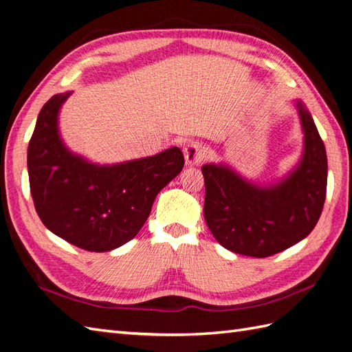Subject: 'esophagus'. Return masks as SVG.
<instances>
[{
    "label": "esophagus",
    "mask_w": 352,
    "mask_h": 352,
    "mask_svg": "<svg viewBox=\"0 0 352 352\" xmlns=\"http://www.w3.org/2000/svg\"><path fill=\"white\" fill-rule=\"evenodd\" d=\"M184 155H185V163L188 166H198L202 160L207 157V150L202 144L197 141H190L184 148Z\"/></svg>",
    "instance_id": "1"
}]
</instances>
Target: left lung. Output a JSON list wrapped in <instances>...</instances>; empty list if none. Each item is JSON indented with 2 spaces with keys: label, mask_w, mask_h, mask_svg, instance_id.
Returning <instances> with one entry per match:
<instances>
[{
  "label": "left lung",
  "mask_w": 352,
  "mask_h": 352,
  "mask_svg": "<svg viewBox=\"0 0 352 352\" xmlns=\"http://www.w3.org/2000/svg\"><path fill=\"white\" fill-rule=\"evenodd\" d=\"M304 133L298 164L283 177L255 184L226 163L201 167L206 184L204 219L226 250L264 258L308 236L326 199L327 157L313 117L295 102Z\"/></svg>",
  "instance_id": "left-lung-1"
}]
</instances>
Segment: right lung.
Masks as SVG:
<instances>
[{"label": "right lung", "mask_w": 352, "mask_h": 352, "mask_svg": "<svg viewBox=\"0 0 352 352\" xmlns=\"http://www.w3.org/2000/svg\"><path fill=\"white\" fill-rule=\"evenodd\" d=\"M72 92L42 107L28 146L30 194L45 228L74 247L105 252L141 230L153 202L182 172L177 146L153 157L97 164L72 153L58 132V113Z\"/></svg>", "instance_id": "1"}]
</instances>
